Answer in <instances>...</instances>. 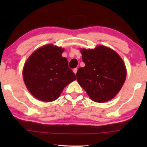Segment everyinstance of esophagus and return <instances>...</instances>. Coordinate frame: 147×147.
<instances>
[{"label":"esophagus","mask_w":147,"mask_h":147,"mask_svg":"<svg viewBox=\"0 0 147 147\" xmlns=\"http://www.w3.org/2000/svg\"><path fill=\"white\" fill-rule=\"evenodd\" d=\"M77 71H78V69H77V68H74V69H73L74 73L75 74H76V73H77Z\"/></svg>","instance_id":"34e87169"}]
</instances>
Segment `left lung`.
I'll return each instance as SVG.
<instances>
[{"label": "left lung", "mask_w": 147, "mask_h": 147, "mask_svg": "<svg viewBox=\"0 0 147 147\" xmlns=\"http://www.w3.org/2000/svg\"><path fill=\"white\" fill-rule=\"evenodd\" d=\"M80 51L85 66L78 69V83L94 102L102 103L112 100L125 82L126 69L123 60L114 50L102 45Z\"/></svg>", "instance_id": "8db88e82"}]
</instances>
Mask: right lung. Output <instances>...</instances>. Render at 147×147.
<instances>
[{
    "label": "right lung",
    "instance_id": "add662e5",
    "mask_svg": "<svg viewBox=\"0 0 147 147\" xmlns=\"http://www.w3.org/2000/svg\"><path fill=\"white\" fill-rule=\"evenodd\" d=\"M64 49L45 45L30 55L23 67V80L30 93L37 100L52 102L57 100L63 88L76 80L61 54Z\"/></svg>",
    "mask_w": 147,
    "mask_h": 147
}]
</instances>
